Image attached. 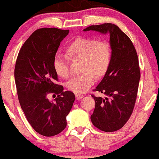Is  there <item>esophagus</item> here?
<instances>
[{
    "label": "esophagus",
    "instance_id": "1",
    "mask_svg": "<svg viewBox=\"0 0 159 159\" xmlns=\"http://www.w3.org/2000/svg\"><path fill=\"white\" fill-rule=\"evenodd\" d=\"M75 97H76V99H77V100H80L84 97V95L80 94V93H77V94L75 95Z\"/></svg>",
    "mask_w": 159,
    "mask_h": 159
}]
</instances>
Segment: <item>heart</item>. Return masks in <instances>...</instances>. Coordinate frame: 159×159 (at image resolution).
Returning a JSON list of instances; mask_svg holds the SVG:
<instances>
[{
  "label": "heart",
  "instance_id": "1",
  "mask_svg": "<svg viewBox=\"0 0 159 159\" xmlns=\"http://www.w3.org/2000/svg\"><path fill=\"white\" fill-rule=\"evenodd\" d=\"M67 55L71 58L82 59V75L71 78L67 83L69 90L75 93H84L95 82V77H102L109 67L111 50L109 43L104 40H96L93 38L80 37L69 45ZM53 67L57 75L63 78L69 76V57L66 54L56 53Z\"/></svg>",
  "mask_w": 159,
  "mask_h": 159
}]
</instances>
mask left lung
<instances>
[{"mask_svg": "<svg viewBox=\"0 0 159 159\" xmlns=\"http://www.w3.org/2000/svg\"><path fill=\"white\" fill-rule=\"evenodd\" d=\"M83 31L109 35L110 65L95 90L106 97L92 95L95 107L90 119L102 131H116L125 125L133 111L140 79L138 54L129 37L116 25L111 23L92 25Z\"/></svg>", "mask_w": 159, "mask_h": 159, "instance_id": "obj_1", "label": "left lung"}]
</instances>
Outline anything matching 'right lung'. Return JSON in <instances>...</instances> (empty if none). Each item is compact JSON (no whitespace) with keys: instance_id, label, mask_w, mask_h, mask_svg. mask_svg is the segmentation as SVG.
<instances>
[{"instance_id":"add662e5","label":"right lung","mask_w":159,"mask_h":159,"mask_svg":"<svg viewBox=\"0 0 159 159\" xmlns=\"http://www.w3.org/2000/svg\"><path fill=\"white\" fill-rule=\"evenodd\" d=\"M69 30L42 28L25 41L17 57L15 83L20 106L32 128L41 135L51 137L66 127V116L72 108L75 95L55 84L58 75L53 60L60 43ZM49 93L57 94L50 101Z\"/></svg>"}]
</instances>
